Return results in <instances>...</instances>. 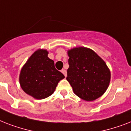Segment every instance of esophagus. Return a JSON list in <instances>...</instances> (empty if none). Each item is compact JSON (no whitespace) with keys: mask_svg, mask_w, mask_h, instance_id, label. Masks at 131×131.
Returning <instances> with one entry per match:
<instances>
[{"mask_svg":"<svg viewBox=\"0 0 131 131\" xmlns=\"http://www.w3.org/2000/svg\"><path fill=\"white\" fill-rule=\"evenodd\" d=\"M61 72L62 73V74H63L64 75V77H67V71H66V70H64V69H62V70H61Z\"/></svg>","mask_w":131,"mask_h":131,"instance_id":"esophagus-1","label":"esophagus"}]
</instances>
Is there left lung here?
I'll use <instances>...</instances> for the list:
<instances>
[{"label":"left lung","mask_w":131,"mask_h":131,"mask_svg":"<svg viewBox=\"0 0 131 131\" xmlns=\"http://www.w3.org/2000/svg\"><path fill=\"white\" fill-rule=\"evenodd\" d=\"M69 67L67 80L74 93L86 101L96 100L105 93L110 81V72L95 52L83 47L69 50Z\"/></svg>","instance_id":"1"}]
</instances>
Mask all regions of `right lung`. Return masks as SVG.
<instances>
[{
	"label": "right lung",
	"instance_id": "add662e5",
	"mask_svg": "<svg viewBox=\"0 0 131 131\" xmlns=\"http://www.w3.org/2000/svg\"><path fill=\"white\" fill-rule=\"evenodd\" d=\"M46 50L36 51L23 66L19 76L21 88L28 95L41 100L53 93L58 82L64 78L56 70L54 62Z\"/></svg>",
	"mask_w": 131,
	"mask_h": 131
}]
</instances>
